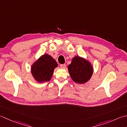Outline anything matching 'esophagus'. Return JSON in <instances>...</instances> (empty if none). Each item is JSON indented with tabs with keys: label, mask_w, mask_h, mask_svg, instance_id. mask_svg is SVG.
<instances>
[{
	"label": "esophagus",
	"mask_w": 127,
	"mask_h": 127,
	"mask_svg": "<svg viewBox=\"0 0 127 127\" xmlns=\"http://www.w3.org/2000/svg\"><path fill=\"white\" fill-rule=\"evenodd\" d=\"M60 67H61V68H64L66 67V64H61Z\"/></svg>",
	"instance_id": "1"
}]
</instances>
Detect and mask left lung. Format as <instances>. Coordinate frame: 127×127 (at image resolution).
Here are the masks:
<instances>
[{"mask_svg":"<svg viewBox=\"0 0 127 127\" xmlns=\"http://www.w3.org/2000/svg\"><path fill=\"white\" fill-rule=\"evenodd\" d=\"M71 78L78 84H85L91 78L94 72L93 66L87 59L76 56L72 59L71 64L68 66Z\"/></svg>","mask_w":127,"mask_h":127,"instance_id":"8db88e82","label":"left lung"}]
</instances>
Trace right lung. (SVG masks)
Masks as SVG:
<instances>
[{"instance_id": "obj_1", "label": "right lung", "mask_w": 127, "mask_h": 127, "mask_svg": "<svg viewBox=\"0 0 127 127\" xmlns=\"http://www.w3.org/2000/svg\"><path fill=\"white\" fill-rule=\"evenodd\" d=\"M58 64L53 57L45 54L34 61L31 67V73L36 82H48L53 76L54 71Z\"/></svg>"}]
</instances>
